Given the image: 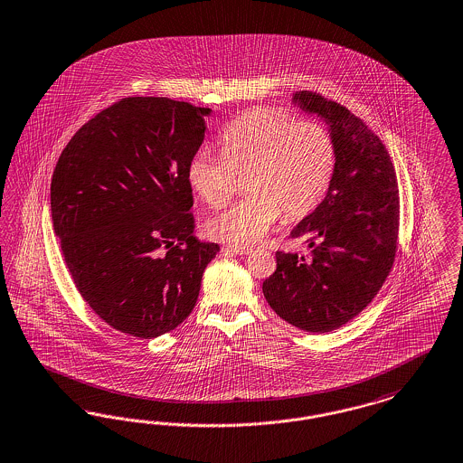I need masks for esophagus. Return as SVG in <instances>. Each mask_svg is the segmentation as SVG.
Listing matches in <instances>:
<instances>
[{
  "mask_svg": "<svg viewBox=\"0 0 463 463\" xmlns=\"http://www.w3.org/2000/svg\"><path fill=\"white\" fill-rule=\"evenodd\" d=\"M223 250L231 251V253H236V255H248L253 251L251 246H244V244H227Z\"/></svg>",
  "mask_w": 463,
  "mask_h": 463,
  "instance_id": "34e87169",
  "label": "esophagus"
}]
</instances>
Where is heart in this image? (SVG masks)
Masks as SVG:
<instances>
[{
  "label": "heart",
  "instance_id": "obj_1",
  "mask_svg": "<svg viewBox=\"0 0 463 463\" xmlns=\"http://www.w3.org/2000/svg\"><path fill=\"white\" fill-rule=\"evenodd\" d=\"M222 156L198 149L185 165V183L208 204L225 203L246 175V198L206 221V234L229 242H253L284 213L297 221L326 198L335 170L333 134L318 122H298L278 109L241 113L221 134Z\"/></svg>",
  "mask_w": 463,
  "mask_h": 463
}]
</instances>
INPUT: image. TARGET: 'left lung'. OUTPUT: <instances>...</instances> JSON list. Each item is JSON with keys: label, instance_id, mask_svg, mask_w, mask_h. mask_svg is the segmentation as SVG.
Segmentation results:
<instances>
[{"label": "left lung", "instance_id": "left-lung-1", "mask_svg": "<svg viewBox=\"0 0 463 463\" xmlns=\"http://www.w3.org/2000/svg\"><path fill=\"white\" fill-rule=\"evenodd\" d=\"M293 103L329 126L335 143L333 183L291 231L308 253L278 251L263 280L272 310L307 333H331L360 314L389 276L398 248L400 193L388 149L346 107L312 91Z\"/></svg>", "mask_w": 463, "mask_h": 463}]
</instances>
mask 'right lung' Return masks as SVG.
<instances>
[{
	"mask_svg": "<svg viewBox=\"0 0 463 463\" xmlns=\"http://www.w3.org/2000/svg\"><path fill=\"white\" fill-rule=\"evenodd\" d=\"M210 109L134 96L99 111L61 151L52 219L75 288L113 329L141 339L193 312L219 244L193 236L185 165Z\"/></svg>",
	"mask_w": 463,
	"mask_h": 463,
	"instance_id": "add662e5",
	"label": "right lung"
}]
</instances>
